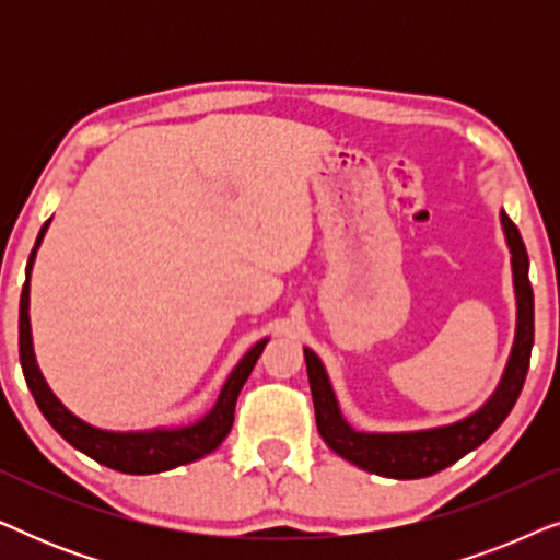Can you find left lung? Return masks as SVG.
I'll use <instances>...</instances> for the list:
<instances>
[{"instance_id": "left-lung-1", "label": "left lung", "mask_w": 560, "mask_h": 560, "mask_svg": "<svg viewBox=\"0 0 560 560\" xmlns=\"http://www.w3.org/2000/svg\"><path fill=\"white\" fill-rule=\"evenodd\" d=\"M502 232L510 247L512 262V285H515L517 301V324L515 341L504 366L500 385L489 400L456 423L425 428V431L408 433H364L357 431L341 416L339 400H336L331 380H328L326 366L320 362L316 351L308 347L303 349L305 366H308V382L313 395V408H316V425L326 446L336 451L341 458H347L359 469L380 474L387 479H420L446 469L456 464L458 458L481 446L497 428L504 423L510 410L515 408L520 393H523L527 366H530L533 351V288L527 280V252L520 236L517 226L512 224L508 213L500 211Z\"/></svg>"}]
</instances>
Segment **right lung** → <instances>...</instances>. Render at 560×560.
Here are the masks:
<instances>
[{"mask_svg":"<svg viewBox=\"0 0 560 560\" xmlns=\"http://www.w3.org/2000/svg\"><path fill=\"white\" fill-rule=\"evenodd\" d=\"M50 219L45 221L40 234H37L35 247L30 252L25 285L20 295V364L25 372L27 387L33 393L37 408L45 420L71 443L73 448L94 458V462L109 466L121 474H158L175 469V466L198 462L211 451L221 446L234 423V405L240 397L244 382L255 370L259 354H262L267 339L257 341L247 354L240 359L229 374L224 387L213 402V408L201 420L190 425L178 428H150V431H104V428L89 425L86 420L73 416L63 402L52 395V389L45 382L40 366H37L33 349V331H30V272H33L35 255L40 249L43 236L48 232Z\"/></svg>","mask_w":560,"mask_h":560,"instance_id":"1","label":"right lung"}]
</instances>
